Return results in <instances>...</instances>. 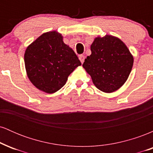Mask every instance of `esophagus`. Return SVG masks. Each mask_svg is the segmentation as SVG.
<instances>
[{"instance_id":"esophagus-1","label":"esophagus","mask_w":153,"mask_h":153,"mask_svg":"<svg viewBox=\"0 0 153 153\" xmlns=\"http://www.w3.org/2000/svg\"><path fill=\"white\" fill-rule=\"evenodd\" d=\"M79 59H80L81 63H83L84 60H85V56L82 55V54H80V55L79 56Z\"/></svg>"}]
</instances>
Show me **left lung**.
<instances>
[{
	"mask_svg": "<svg viewBox=\"0 0 153 153\" xmlns=\"http://www.w3.org/2000/svg\"><path fill=\"white\" fill-rule=\"evenodd\" d=\"M91 50L82 67L94 85L105 93L118 90L127 80L134 62L127 46L119 38L106 35L95 39Z\"/></svg>",
	"mask_w": 153,
	"mask_h": 153,
	"instance_id": "8db88e82",
	"label": "left lung"
}]
</instances>
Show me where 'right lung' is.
<instances>
[{"instance_id":"right-lung-1","label":"right lung","mask_w":153,"mask_h":153,"mask_svg":"<svg viewBox=\"0 0 153 153\" xmlns=\"http://www.w3.org/2000/svg\"><path fill=\"white\" fill-rule=\"evenodd\" d=\"M24 62L30 81L38 89L53 94L64 86L81 62L57 31L43 34L26 48Z\"/></svg>"}]
</instances>
